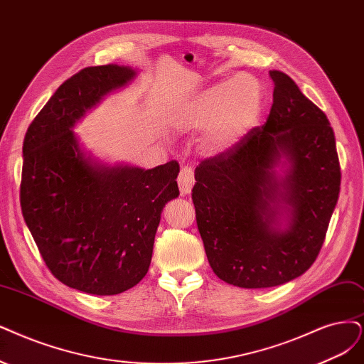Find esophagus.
Listing matches in <instances>:
<instances>
[{"instance_id": "1", "label": "esophagus", "mask_w": 364, "mask_h": 364, "mask_svg": "<svg viewBox=\"0 0 364 364\" xmlns=\"http://www.w3.org/2000/svg\"><path fill=\"white\" fill-rule=\"evenodd\" d=\"M178 187H180V193L184 195H189L192 192V187L195 184V177H193V172L191 168H181V172L178 175Z\"/></svg>"}]
</instances>
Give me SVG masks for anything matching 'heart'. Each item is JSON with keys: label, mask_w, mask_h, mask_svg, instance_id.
Returning <instances> with one entry per match:
<instances>
[{"label": "heart", "mask_w": 364, "mask_h": 364, "mask_svg": "<svg viewBox=\"0 0 364 364\" xmlns=\"http://www.w3.org/2000/svg\"><path fill=\"white\" fill-rule=\"evenodd\" d=\"M259 112L258 82L249 76H235L200 92L184 107L180 124L191 130L207 129V145L223 150L243 136Z\"/></svg>", "instance_id": "heart-1"}]
</instances>
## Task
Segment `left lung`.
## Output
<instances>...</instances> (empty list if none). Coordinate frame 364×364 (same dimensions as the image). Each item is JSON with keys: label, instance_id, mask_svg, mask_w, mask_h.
<instances>
[{"label": "left lung", "instance_id": "obj_1", "mask_svg": "<svg viewBox=\"0 0 364 364\" xmlns=\"http://www.w3.org/2000/svg\"><path fill=\"white\" fill-rule=\"evenodd\" d=\"M267 123L195 169L192 199L208 262L240 288H272L315 262L341 192L327 115L272 70Z\"/></svg>", "mask_w": 364, "mask_h": 364}]
</instances>
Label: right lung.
Returning <instances> with one entry per match:
<instances>
[{"mask_svg": "<svg viewBox=\"0 0 364 364\" xmlns=\"http://www.w3.org/2000/svg\"><path fill=\"white\" fill-rule=\"evenodd\" d=\"M136 76L129 65L87 67L67 79L26 130L21 208L50 273L94 295L133 288L150 268L165 204L180 195V165H107L73 132L107 94Z\"/></svg>", "mask_w": 364, "mask_h": 364, "instance_id": "add662e5", "label": "right lung"}]
</instances>
